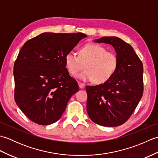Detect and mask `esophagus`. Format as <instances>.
Wrapping results in <instances>:
<instances>
[{
	"label": "esophagus",
	"mask_w": 158,
	"mask_h": 158,
	"mask_svg": "<svg viewBox=\"0 0 158 158\" xmlns=\"http://www.w3.org/2000/svg\"><path fill=\"white\" fill-rule=\"evenodd\" d=\"M78 84H79V87L81 89H83V88H84V87H85V84L84 83H81V82H78Z\"/></svg>",
	"instance_id": "1"
}]
</instances>
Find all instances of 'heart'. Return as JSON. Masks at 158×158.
Masks as SVG:
<instances>
[{"mask_svg":"<svg viewBox=\"0 0 158 158\" xmlns=\"http://www.w3.org/2000/svg\"><path fill=\"white\" fill-rule=\"evenodd\" d=\"M66 68L71 75H75L85 64L84 71L77 75L83 81H95L97 83H104L115 74L118 58L114 53L107 52L103 46L96 43H88L79 50V56L69 52L64 57Z\"/></svg>","mask_w":158,"mask_h":158,"instance_id":"b5f03b06","label":"heart"}]
</instances>
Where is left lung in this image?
<instances>
[{
    "label": "left lung",
    "mask_w": 158,
    "mask_h": 158,
    "mask_svg": "<svg viewBox=\"0 0 158 158\" xmlns=\"http://www.w3.org/2000/svg\"><path fill=\"white\" fill-rule=\"evenodd\" d=\"M96 43L111 45L118 66L109 81L86 86L87 111L92 122L106 127L122 125L130 118L143 94V66L133 48L116 36H102Z\"/></svg>",
    "instance_id": "1"
}]
</instances>
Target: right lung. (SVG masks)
<instances>
[{
	"mask_svg": "<svg viewBox=\"0 0 158 158\" xmlns=\"http://www.w3.org/2000/svg\"><path fill=\"white\" fill-rule=\"evenodd\" d=\"M87 35L45 32L26 41L13 67L15 101L32 122H56L74 94L76 80L67 70L64 57Z\"/></svg>",
	"mask_w": 158,
	"mask_h": 158,
	"instance_id": "obj_1",
	"label": "right lung"
}]
</instances>
